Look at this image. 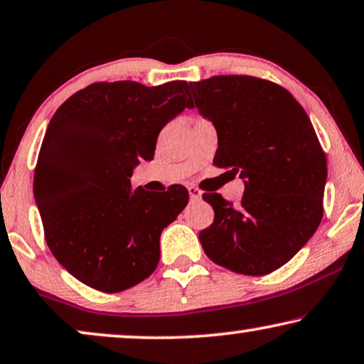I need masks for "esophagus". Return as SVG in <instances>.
<instances>
[{
  "mask_svg": "<svg viewBox=\"0 0 364 364\" xmlns=\"http://www.w3.org/2000/svg\"><path fill=\"white\" fill-rule=\"evenodd\" d=\"M188 195H191V200H198V198H202V192H200L198 188H197V187H193V186L188 187Z\"/></svg>",
  "mask_w": 364,
  "mask_h": 364,
  "instance_id": "34e87169",
  "label": "esophagus"
}]
</instances>
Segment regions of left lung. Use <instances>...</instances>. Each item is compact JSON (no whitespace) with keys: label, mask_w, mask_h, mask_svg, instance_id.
<instances>
[{"label":"left lung","mask_w":364,"mask_h":364,"mask_svg":"<svg viewBox=\"0 0 364 364\" xmlns=\"http://www.w3.org/2000/svg\"><path fill=\"white\" fill-rule=\"evenodd\" d=\"M218 134L213 164L245 182L240 205L203 193L213 223L198 238L226 269L264 276L291 261L323 217L326 157L305 109L286 88L250 75L191 83Z\"/></svg>","instance_id":"obj_1"}]
</instances>
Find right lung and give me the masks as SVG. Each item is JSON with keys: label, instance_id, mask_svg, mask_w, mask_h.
<instances>
[{"label": "right lung", "instance_id": "add662e5", "mask_svg": "<svg viewBox=\"0 0 364 364\" xmlns=\"http://www.w3.org/2000/svg\"><path fill=\"white\" fill-rule=\"evenodd\" d=\"M192 108L183 80L98 82L65 100L52 117L34 172L46 241L78 281L114 294L149 277L162 230L186 208L188 192L131 188L141 159L154 157L161 129Z\"/></svg>", "mask_w": 364, "mask_h": 364}]
</instances>
